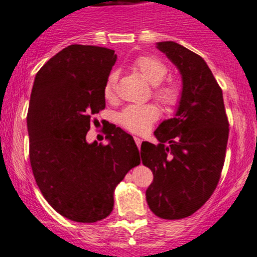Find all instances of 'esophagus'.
<instances>
[{"label": "esophagus", "instance_id": "esophagus-1", "mask_svg": "<svg viewBox=\"0 0 257 257\" xmlns=\"http://www.w3.org/2000/svg\"><path fill=\"white\" fill-rule=\"evenodd\" d=\"M134 140H135V142H136L137 147H139V149H140V146H141V142H142V140L140 139V137H137V136H135V137H134Z\"/></svg>", "mask_w": 257, "mask_h": 257}]
</instances>
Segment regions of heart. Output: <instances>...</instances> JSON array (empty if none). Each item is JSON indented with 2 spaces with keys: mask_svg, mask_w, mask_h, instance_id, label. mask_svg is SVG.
<instances>
[{
  "mask_svg": "<svg viewBox=\"0 0 257 257\" xmlns=\"http://www.w3.org/2000/svg\"><path fill=\"white\" fill-rule=\"evenodd\" d=\"M131 67L154 85L152 93L166 107L177 106L182 97V86L176 78H165L169 68L160 58L150 55H141L135 58ZM117 73L111 72L103 85V96L107 101L116 98ZM160 108L155 103L147 105H130L117 116V121L122 127L136 134H144L159 120Z\"/></svg>",
  "mask_w": 257,
  "mask_h": 257,
  "instance_id": "b5f03b06",
  "label": "heart"
}]
</instances>
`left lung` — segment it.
I'll list each match as a JSON object with an SVG mask.
<instances>
[{"label":"left lung","mask_w":257,"mask_h":257,"mask_svg":"<svg viewBox=\"0 0 257 257\" xmlns=\"http://www.w3.org/2000/svg\"><path fill=\"white\" fill-rule=\"evenodd\" d=\"M157 48L181 72L182 97L176 116L155 131L160 144L141 145L142 164L154 174L146 200L159 217L180 220L214 194L225 162L228 120L222 90L204 58L172 41L159 42Z\"/></svg>","instance_id":"8db88e82"}]
</instances>
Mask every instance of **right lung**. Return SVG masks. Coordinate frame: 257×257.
Here are the masks:
<instances>
[{"mask_svg": "<svg viewBox=\"0 0 257 257\" xmlns=\"http://www.w3.org/2000/svg\"><path fill=\"white\" fill-rule=\"evenodd\" d=\"M115 51L71 45L37 72L27 112L30 162L43 197L76 222L103 220L113 209V191L140 164L131 135L111 125L107 145L87 144L91 118L105 108L103 85Z\"/></svg>", "mask_w": 257, "mask_h": 257, "instance_id": "add662e5", "label": "right lung"}]
</instances>
